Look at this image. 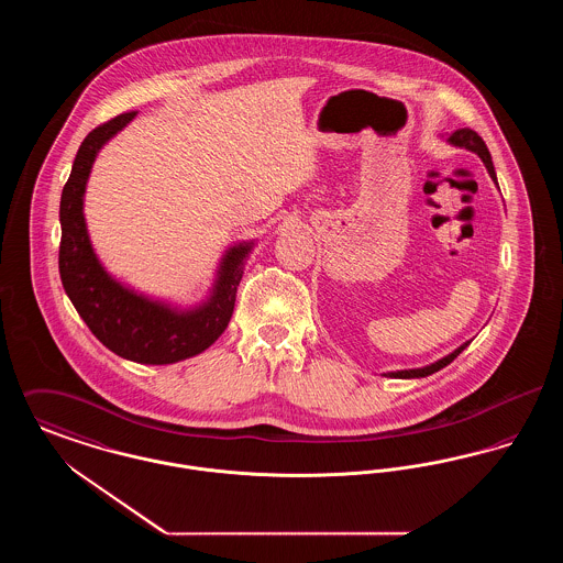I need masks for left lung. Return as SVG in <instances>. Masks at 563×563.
<instances>
[{
	"label": "left lung",
	"instance_id": "left-lung-1",
	"mask_svg": "<svg viewBox=\"0 0 563 563\" xmlns=\"http://www.w3.org/2000/svg\"><path fill=\"white\" fill-rule=\"evenodd\" d=\"M450 143H454V145H460V147H466V150H471V152H475L479 158H482L483 164L487 166V170H489V175H492V179L496 181V173H494V164H492V156H489V150H487V145H485V141H483L479 134L475 133V131H471V129H457L454 134H450ZM468 346V342L466 344H462L460 349L454 350L452 354H448L445 358H441V361H437V363H432L429 367H422V369H405V372H393L390 377H427V375L434 374V372H439V369H443L445 365H450L452 361H454L455 356L462 352V350Z\"/></svg>",
	"mask_w": 563,
	"mask_h": 563
}]
</instances>
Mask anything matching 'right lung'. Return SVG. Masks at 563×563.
<instances>
[{
    "instance_id": "obj_1",
    "label": "right lung",
    "mask_w": 563,
    "mask_h": 563,
    "mask_svg": "<svg viewBox=\"0 0 563 563\" xmlns=\"http://www.w3.org/2000/svg\"><path fill=\"white\" fill-rule=\"evenodd\" d=\"M134 113L126 111L111 118L81 141L60 196L58 272L65 294L106 349L134 363L166 365L209 349L223 333L234 312L242 262L251 244L234 246L225 255L211 301L186 314L147 301L109 278L88 241L81 196L97 152L133 120Z\"/></svg>"
}]
</instances>
